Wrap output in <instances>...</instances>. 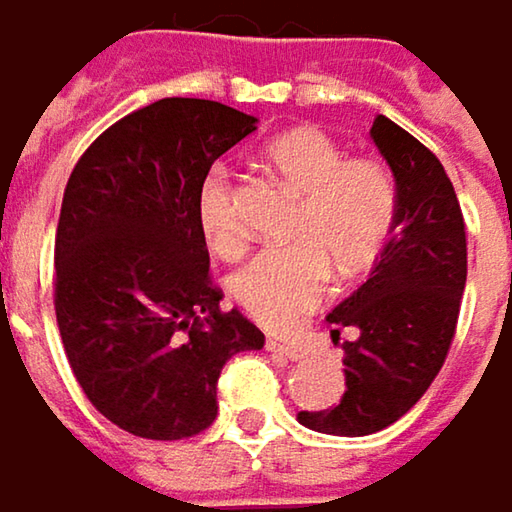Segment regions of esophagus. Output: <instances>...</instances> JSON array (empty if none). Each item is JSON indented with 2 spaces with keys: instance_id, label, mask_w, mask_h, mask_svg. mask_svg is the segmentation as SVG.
Returning <instances> with one entry per match:
<instances>
[{
  "instance_id": "obj_1",
  "label": "esophagus",
  "mask_w": 512,
  "mask_h": 512,
  "mask_svg": "<svg viewBox=\"0 0 512 512\" xmlns=\"http://www.w3.org/2000/svg\"><path fill=\"white\" fill-rule=\"evenodd\" d=\"M266 349H269V351H278V354H284V357H290V360H302V357H304L302 346H296V343H281V340H266Z\"/></svg>"
}]
</instances>
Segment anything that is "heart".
<instances>
[{
	"label": "heart",
	"instance_id": "b5f03b06",
	"mask_svg": "<svg viewBox=\"0 0 512 512\" xmlns=\"http://www.w3.org/2000/svg\"><path fill=\"white\" fill-rule=\"evenodd\" d=\"M266 161L302 199L293 228L299 246L249 260L234 275V299L260 325L281 331L319 304L328 266L349 281L381 257L395 225V187L381 163L349 158L319 128L284 131L266 146ZM199 225L216 252H234L246 240L225 169L208 172L199 187Z\"/></svg>",
	"mask_w": 512,
	"mask_h": 512
}]
</instances>
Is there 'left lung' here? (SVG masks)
Here are the masks:
<instances>
[{
	"label": "left lung",
	"mask_w": 512,
	"mask_h": 512,
	"mask_svg": "<svg viewBox=\"0 0 512 512\" xmlns=\"http://www.w3.org/2000/svg\"><path fill=\"white\" fill-rule=\"evenodd\" d=\"M372 140L395 175V225L369 281L328 313L343 340L346 393L299 422L334 437H366L401 419L434 384L451 349L466 287V225L457 193L431 149L393 119Z\"/></svg>",
	"instance_id": "8db88e82"
}]
</instances>
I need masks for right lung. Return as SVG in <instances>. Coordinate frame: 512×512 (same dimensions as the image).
Wrapping results in <instances>:
<instances>
[{
  "mask_svg": "<svg viewBox=\"0 0 512 512\" xmlns=\"http://www.w3.org/2000/svg\"><path fill=\"white\" fill-rule=\"evenodd\" d=\"M257 119L210 99H161L102 131L72 169L55 234V316L75 381L117 428L187 440L216 419V381L263 349L219 310L199 225L210 166Z\"/></svg>",
  "mask_w": 512,
  "mask_h": 512,
  "instance_id": "add662e5",
  "label": "right lung"
}]
</instances>
